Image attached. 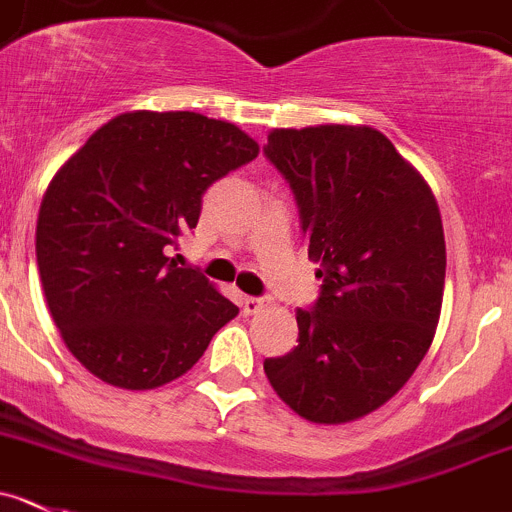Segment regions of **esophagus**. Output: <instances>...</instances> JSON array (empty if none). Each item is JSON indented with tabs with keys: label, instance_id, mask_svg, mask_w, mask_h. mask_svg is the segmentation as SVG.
Returning <instances> with one entry per match:
<instances>
[{
	"label": "esophagus",
	"instance_id": "1",
	"mask_svg": "<svg viewBox=\"0 0 512 512\" xmlns=\"http://www.w3.org/2000/svg\"><path fill=\"white\" fill-rule=\"evenodd\" d=\"M265 308H267V300L250 298V295H245V298H242V313L245 315H257V313H262Z\"/></svg>",
	"mask_w": 512,
	"mask_h": 512
}]
</instances>
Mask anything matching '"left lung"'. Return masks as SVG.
I'll return each instance as SVG.
<instances>
[{
    "label": "left lung",
    "mask_w": 512,
    "mask_h": 512,
    "mask_svg": "<svg viewBox=\"0 0 512 512\" xmlns=\"http://www.w3.org/2000/svg\"><path fill=\"white\" fill-rule=\"evenodd\" d=\"M265 154L290 181L323 278L298 310V346L265 358L280 399L315 424L384 407L412 379L437 333L444 229L424 176L371 126L272 128Z\"/></svg>",
    "instance_id": "left-lung-1"
}]
</instances>
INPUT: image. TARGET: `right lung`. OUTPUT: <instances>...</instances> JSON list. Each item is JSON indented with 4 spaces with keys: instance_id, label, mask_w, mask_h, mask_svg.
<instances>
[{
    "instance_id": "1",
    "label": "right lung",
    "mask_w": 512,
    "mask_h": 512,
    "mask_svg": "<svg viewBox=\"0 0 512 512\" xmlns=\"http://www.w3.org/2000/svg\"><path fill=\"white\" fill-rule=\"evenodd\" d=\"M260 154L234 123L128 111L55 171L37 214V267L68 351L105 384L184 376L240 308L169 247L197 227L209 184Z\"/></svg>"
}]
</instances>
